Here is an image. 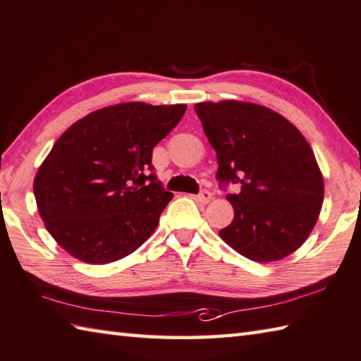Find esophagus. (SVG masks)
Returning a JSON list of instances; mask_svg holds the SVG:
<instances>
[{
    "instance_id": "1",
    "label": "esophagus",
    "mask_w": 361,
    "mask_h": 361,
    "mask_svg": "<svg viewBox=\"0 0 361 361\" xmlns=\"http://www.w3.org/2000/svg\"><path fill=\"white\" fill-rule=\"evenodd\" d=\"M212 197H213V194L207 191V189H203V191H200L197 195H195V199L202 203H208L209 200H212Z\"/></svg>"
}]
</instances>
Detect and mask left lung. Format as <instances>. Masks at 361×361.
<instances>
[{
  "label": "left lung",
  "mask_w": 361,
  "mask_h": 361,
  "mask_svg": "<svg viewBox=\"0 0 361 361\" xmlns=\"http://www.w3.org/2000/svg\"><path fill=\"white\" fill-rule=\"evenodd\" d=\"M218 158L219 186L233 221L219 235L238 254L273 262L305 243L324 202V178L310 143L283 115L241 101L194 106Z\"/></svg>",
  "instance_id": "obj_1"
}]
</instances>
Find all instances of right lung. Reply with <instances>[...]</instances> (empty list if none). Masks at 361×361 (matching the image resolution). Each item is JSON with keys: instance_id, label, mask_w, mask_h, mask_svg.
<instances>
[{"instance_id": "add662e5", "label": "right lung", "mask_w": 361, "mask_h": 361, "mask_svg": "<svg viewBox=\"0 0 361 361\" xmlns=\"http://www.w3.org/2000/svg\"><path fill=\"white\" fill-rule=\"evenodd\" d=\"M185 104L124 102L72 124L39 167L32 191L49 233L88 264H109L143 245L173 194L153 173V148Z\"/></svg>"}]
</instances>
